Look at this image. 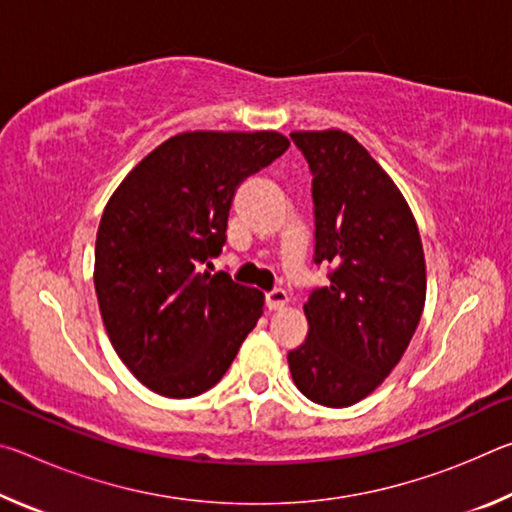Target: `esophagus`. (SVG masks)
<instances>
[{
  "mask_svg": "<svg viewBox=\"0 0 512 512\" xmlns=\"http://www.w3.org/2000/svg\"><path fill=\"white\" fill-rule=\"evenodd\" d=\"M287 302H289L287 291H282V289H273L271 293H266V309H268V311L282 309L284 305H287Z\"/></svg>",
  "mask_w": 512,
  "mask_h": 512,
  "instance_id": "obj_1",
  "label": "esophagus"
}]
</instances>
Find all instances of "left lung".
<instances>
[{
  "label": "left lung",
  "mask_w": 512,
  "mask_h": 512,
  "mask_svg": "<svg viewBox=\"0 0 512 512\" xmlns=\"http://www.w3.org/2000/svg\"><path fill=\"white\" fill-rule=\"evenodd\" d=\"M291 140L314 176V262L332 273L305 302L309 332L289 368L311 402L343 409L375 391L409 348L427 298L424 250L406 198L350 133Z\"/></svg>",
  "instance_id": "left-lung-1"
}]
</instances>
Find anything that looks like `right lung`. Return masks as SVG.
<instances>
[{"instance_id": "obj_1", "label": "right lung", "mask_w": 512, "mask_h": 512, "mask_svg": "<svg viewBox=\"0 0 512 512\" xmlns=\"http://www.w3.org/2000/svg\"><path fill=\"white\" fill-rule=\"evenodd\" d=\"M289 149L275 131H187L121 180L94 246L108 339L153 393L210 391L264 314V293L203 271L221 253L237 187Z\"/></svg>"}]
</instances>
